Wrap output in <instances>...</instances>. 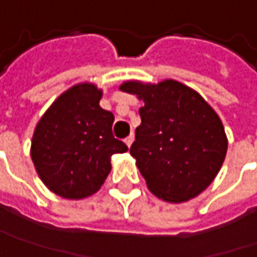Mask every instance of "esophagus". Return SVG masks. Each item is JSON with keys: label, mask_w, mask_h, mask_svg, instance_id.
Returning a JSON list of instances; mask_svg holds the SVG:
<instances>
[{"label": "esophagus", "mask_w": 257, "mask_h": 257, "mask_svg": "<svg viewBox=\"0 0 257 257\" xmlns=\"http://www.w3.org/2000/svg\"><path fill=\"white\" fill-rule=\"evenodd\" d=\"M133 140H135V136H133V135H130L128 138L125 139V145L130 148V146H132V143H133Z\"/></svg>", "instance_id": "1"}]
</instances>
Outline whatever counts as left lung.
Returning a JSON list of instances; mask_svg holds the SVG:
<instances>
[{
	"instance_id": "obj_1",
	"label": "left lung",
	"mask_w": 257,
	"mask_h": 257,
	"mask_svg": "<svg viewBox=\"0 0 257 257\" xmlns=\"http://www.w3.org/2000/svg\"><path fill=\"white\" fill-rule=\"evenodd\" d=\"M119 89L145 102L130 154L149 190L168 202H184L203 192L227 154L216 112L197 92L175 80L127 82Z\"/></svg>"
}]
</instances>
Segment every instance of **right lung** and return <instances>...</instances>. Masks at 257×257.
Masks as SVG:
<instances>
[{"instance_id": "obj_1", "label": "right lung", "mask_w": 257, "mask_h": 257, "mask_svg": "<svg viewBox=\"0 0 257 257\" xmlns=\"http://www.w3.org/2000/svg\"><path fill=\"white\" fill-rule=\"evenodd\" d=\"M102 92L83 83L54 102L38 122L30 155L45 186L65 199L99 190L111 171V158L127 152L114 138V114L99 106Z\"/></svg>"}]
</instances>
